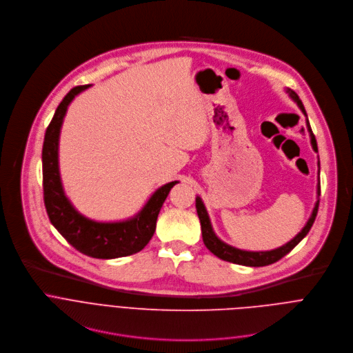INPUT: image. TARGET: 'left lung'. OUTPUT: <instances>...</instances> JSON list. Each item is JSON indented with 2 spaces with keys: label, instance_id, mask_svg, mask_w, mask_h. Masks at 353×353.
<instances>
[{
  "label": "left lung",
  "instance_id": "left-lung-1",
  "mask_svg": "<svg viewBox=\"0 0 353 353\" xmlns=\"http://www.w3.org/2000/svg\"><path fill=\"white\" fill-rule=\"evenodd\" d=\"M286 93L290 96V99L293 100V102L300 108V110L303 112V114L306 116V125H307V131L310 134L312 146L314 149V152H319L317 141H316V137H314V134L312 131V127H310V123H309V119H307V114H306L303 103H301V100L299 99V96H297V93L294 90L288 88ZM319 166H320V162H319ZM319 174H320V170H319ZM319 196H320V181L317 184V201H316V205H314L312 216L309 218V221L305 225V228L301 229L290 241H288L286 244H283V245H281V247H278L275 250H270V251H247V250H240V248H236L233 245L226 244L225 241H222L215 234V232L212 229V225H211V221H210V216H208V212H207V208H205V205L203 203V199H201L199 196L195 198V208H196V214H198V218H199V222H201V230H203L204 244L207 245V248L211 251L212 254H215L218 259H221L223 261H229V263L239 264V265L265 267V265L274 264L278 260H281L282 257H285L289 253V251H292L301 240L306 237V234L312 229V226H313V223L316 221V216H317L319 204H320Z\"/></svg>",
  "mask_w": 353,
  "mask_h": 353
}]
</instances>
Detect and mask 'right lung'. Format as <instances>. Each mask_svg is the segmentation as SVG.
I'll list each match as a JSON object with an SVG mask.
<instances>
[{
    "label": "right lung",
    "mask_w": 353,
    "mask_h": 353,
    "mask_svg": "<svg viewBox=\"0 0 353 353\" xmlns=\"http://www.w3.org/2000/svg\"><path fill=\"white\" fill-rule=\"evenodd\" d=\"M92 85L72 88L59 105L50 121L43 142V191L44 205L50 222L60 234L82 254L112 260L131 256L141 251L152 239L157 219L170 190L179 181L159 187L149 196L142 210L130 219L119 222H97L79 214L64 192L59 168V142L61 125L70 103L81 92Z\"/></svg>",
    "instance_id": "right-lung-1"
}]
</instances>
